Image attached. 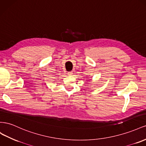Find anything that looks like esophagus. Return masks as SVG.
Masks as SVG:
<instances>
[{
  "label": "esophagus",
  "mask_w": 146,
  "mask_h": 146,
  "mask_svg": "<svg viewBox=\"0 0 146 146\" xmlns=\"http://www.w3.org/2000/svg\"><path fill=\"white\" fill-rule=\"evenodd\" d=\"M68 76H73V72H68Z\"/></svg>",
  "instance_id": "esophagus-1"
}]
</instances>
